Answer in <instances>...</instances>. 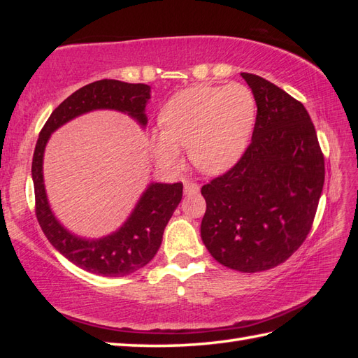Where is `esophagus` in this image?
I'll return each instance as SVG.
<instances>
[{
    "instance_id": "1",
    "label": "esophagus",
    "mask_w": 358,
    "mask_h": 358,
    "mask_svg": "<svg viewBox=\"0 0 358 358\" xmlns=\"http://www.w3.org/2000/svg\"><path fill=\"white\" fill-rule=\"evenodd\" d=\"M200 191V186L195 183V181L191 180H185V194L191 195V194H196Z\"/></svg>"
}]
</instances>
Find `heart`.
Masks as SVG:
<instances>
[{"mask_svg": "<svg viewBox=\"0 0 358 358\" xmlns=\"http://www.w3.org/2000/svg\"><path fill=\"white\" fill-rule=\"evenodd\" d=\"M255 113L254 94L240 83L183 89L162 109V129L149 134L150 154L159 166L171 167L178 163L180 148H187L196 169L222 173L241 157Z\"/></svg>", "mask_w": 358, "mask_h": 358, "instance_id": "b5f03b06", "label": "heart"}]
</instances>
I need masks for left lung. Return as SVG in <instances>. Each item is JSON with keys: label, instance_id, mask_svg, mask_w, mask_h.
Returning a JSON list of instances; mask_svg holds the SVG:
<instances>
[{"label": "left lung", "instance_id": "8db88e82", "mask_svg": "<svg viewBox=\"0 0 358 358\" xmlns=\"http://www.w3.org/2000/svg\"><path fill=\"white\" fill-rule=\"evenodd\" d=\"M257 103L252 140L238 163L201 187V240L238 272L286 262L313 227L324 157L308 110L283 89L243 72Z\"/></svg>", "mask_w": 358, "mask_h": 358}]
</instances>
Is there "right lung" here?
I'll use <instances>...</instances> for the list:
<instances>
[{
	"mask_svg": "<svg viewBox=\"0 0 358 358\" xmlns=\"http://www.w3.org/2000/svg\"><path fill=\"white\" fill-rule=\"evenodd\" d=\"M150 86L118 80H100L78 89L50 113L38 136L32 180L35 214L50 245L78 268L103 277H124L146 266L162 246L164 227L183 196V183H150L118 231L98 240H86L59 224L49 206L43 178V157L50 134L83 113L96 109L124 112L144 127Z\"/></svg>",
	"mask_w": 358,
	"mask_h": 358,
	"instance_id": "obj_1",
	"label": "right lung"
}]
</instances>
